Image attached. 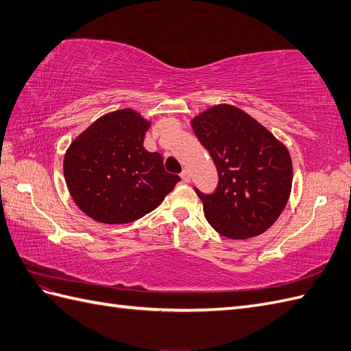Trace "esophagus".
Segmentation results:
<instances>
[{"instance_id":"34e87169","label":"esophagus","mask_w":351,"mask_h":351,"mask_svg":"<svg viewBox=\"0 0 351 351\" xmlns=\"http://www.w3.org/2000/svg\"><path fill=\"white\" fill-rule=\"evenodd\" d=\"M180 176H182V180L184 183H189L191 182V174H189V171H187V169H184Z\"/></svg>"}]
</instances>
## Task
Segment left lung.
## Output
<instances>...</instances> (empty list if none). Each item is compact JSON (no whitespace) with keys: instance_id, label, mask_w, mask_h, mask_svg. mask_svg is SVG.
I'll use <instances>...</instances> for the list:
<instances>
[{"instance_id":"1","label":"left lung","mask_w":351,"mask_h":351,"mask_svg":"<svg viewBox=\"0 0 351 351\" xmlns=\"http://www.w3.org/2000/svg\"><path fill=\"white\" fill-rule=\"evenodd\" d=\"M192 128L219 174L213 193L195 189L208 223L230 240H247L269 229L292 191L293 167L285 144L229 104L202 111Z\"/></svg>"}]
</instances>
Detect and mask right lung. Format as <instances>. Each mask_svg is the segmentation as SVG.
Here are the masks:
<instances>
[{"instance_id":"add662e5","label":"right lung","mask_w":351,"mask_h":351,"mask_svg":"<svg viewBox=\"0 0 351 351\" xmlns=\"http://www.w3.org/2000/svg\"><path fill=\"white\" fill-rule=\"evenodd\" d=\"M150 128L132 108L101 116L70 144L64 177L75 205L108 225L130 223L155 210L180 182L158 152L143 147Z\"/></svg>"}]
</instances>
